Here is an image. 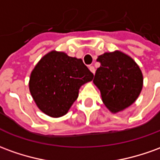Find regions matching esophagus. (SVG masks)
I'll use <instances>...</instances> for the list:
<instances>
[{
  "label": "esophagus",
  "mask_w": 160,
  "mask_h": 160,
  "mask_svg": "<svg viewBox=\"0 0 160 160\" xmlns=\"http://www.w3.org/2000/svg\"><path fill=\"white\" fill-rule=\"evenodd\" d=\"M89 69H90V71H91L93 74L95 73V68H94V67H93V66H89Z\"/></svg>",
  "instance_id": "1"
}]
</instances>
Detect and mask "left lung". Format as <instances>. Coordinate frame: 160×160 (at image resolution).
Masks as SVG:
<instances>
[{
	"mask_svg": "<svg viewBox=\"0 0 160 160\" xmlns=\"http://www.w3.org/2000/svg\"><path fill=\"white\" fill-rule=\"evenodd\" d=\"M97 61L100 67L96 70L93 83L105 106L112 112H118L134 103L143 87L142 72L137 63L119 51L103 53Z\"/></svg>",
	"mask_w": 160,
	"mask_h": 160,
	"instance_id": "obj_1",
	"label": "left lung"
}]
</instances>
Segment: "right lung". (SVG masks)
<instances>
[{
	"label": "right lung",
	"instance_id": "add662e5",
	"mask_svg": "<svg viewBox=\"0 0 160 160\" xmlns=\"http://www.w3.org/2000/svg\"><path fill=\"white\" fill-rule=\"evenodd\" d=\"M93 79L81 59L52 51L31 72L29 90L39 109L50 117L65 115L79 95V89Z\"/></svg>",
	"mask_w": 160,
	"mask_h": 160
}]
</instances>
